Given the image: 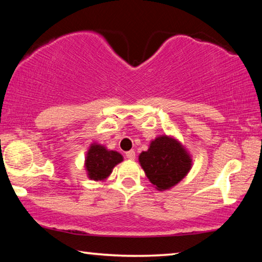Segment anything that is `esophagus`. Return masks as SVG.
<instances>
[{
    "mask_svg": "<svg viewBox=\"0 0 262 262\" xmlns=\"http://www.w3.org/2000/svg\"><path fill=\"white\" fill-rule=\"evenodd\" d=\"M126 157L128 159H135V151H134V150H129V151H127Z\"/></svg>",
    "mask_w": 262,
    "mask_h": 262,
    "instance_id": "obj_1",
    "label": "esophagus"
}]
</instances>
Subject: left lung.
Segmentation results:
<instances>
[{
	"mask_svg": "<svg viewBox=\"0 0 262 262\" xmlns=\"http://www.w3.org/2000/svg\"><path fill=\"white\" fill-rule=\"evenodd\" d=\"M139 162L150 183L158 190H166L183 180L192 168V157L180 142L161 135L142 151Z\"/></svg>",
	"mask_w": 262,
	"mask_h": 262,
	"instance_id": "8db88e82",
	"label": "left lung"
}]
</instances>
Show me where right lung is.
<instances>
[{
  "label": "right lung",
  "instance_id": "add662e5",
  "mask_svg": "<svg viewBox=\"0 0 262 262\" xmlns=\"http://www.w3.org/2000/svg\"><path fill=\"white\" fill-rule=\"evenodd\" d=\"M123 161L121 154L108 150L98 143H92L89 148L84 162L89 179L95 181H105L112 173L115 165Z\"/></svg>",
  "mask_w": 262,
  "mask_h": 262
}]
</instances>
